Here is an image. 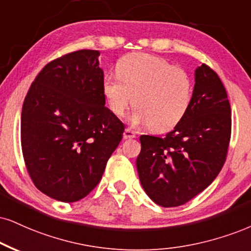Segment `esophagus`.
I'll return each instance as SVG.
<instances>
[{"label": "esophagus", "mask_w": 251, "mask_h": 251, "mask_svg": "<svg viewBox=\"0 0 251 251\" xmlns=\"http://www.w3.org/2000/svg\"><path fill=\"white\" fill-rule=\"evenodd\" d=\"M135 137H136V134L129 128H126L125 132H123V138H125V140H130V138H135Z\"/></svg>", "instance_id": "34e87169"}]
</instances>
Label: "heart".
Instances as JSON below:
<instances>
[{"mask_svg": "<svg viewBox=\"0 0 251 251\" xmlns=\"http://www.w3.org/2000/svg\"><path fill=\"white\" fill-rule=\"evenodd\" d=\"M116 69L119 75L108 74L102 82L108 107L116 116L132 103L134 125H150L153 131L164 132L181 122L193 98V82L186 71L148 53L126 54Z\"/></svg>", "mask_w": 251, "mask_h": 251, "instance_id": "1", "label": "heart"}]
</instances>
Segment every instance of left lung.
Returning <instances> with one entry per match:
<instances>
[{"label":"left lung","mask_w":251,"mask_h":251,"mask_svg":"<svg viewBox=\"0 0 251 251\" xmlns=\"http://www.w3.org/2000/svg\"><path fill=\"white\" fill-rule=\"evenodd\" d=\"M231 134L230 104L211 67L196 70L190 109L165 137L142 135L136 165L145 193L162 207H177L201 193L221 171Z\"/></svg>","instance_id":"8db88e82"}]
</instances>
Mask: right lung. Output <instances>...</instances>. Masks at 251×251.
I'll list each match as a JSON object with an SVG mask.
<instances>
[{
	"label": "right lung",
	"instance_id": "add662e5",
	"mask_svg": "<svg viewBox=\"0 0 251 251\" xmlns=\"http://www.w3.org/2000/svg\"><path fill=\"white\" fill-rule=\"evenodd\" d=\"M97 50L46 64L31 83L21 116L24 163L48 197L74 202L97 187L125 125L104 106Z\"/></svg>",
	"mask_w": 251,
	"mask_h": 251
}]
</instances>
